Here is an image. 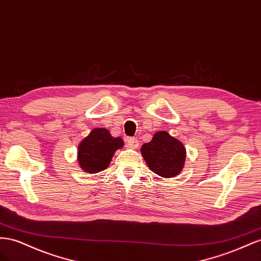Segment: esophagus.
<instances>
[{
  "instance_id": "34e87169",
  "label": "esophagus",
  "mask_w": 261,
  "mask_h": 261,
  "mask_svg": "<svg viewBox=\"0 0 261 261\" xmlns=\"http://www.w3.org/2000/svg\"><path fill=\"white\" fill-rule=\"evenodd\" d=\"M126 141V145L130 148H138L139 147V141L135 138H128L125 140Z\"/></svg>"
}]
</instances>
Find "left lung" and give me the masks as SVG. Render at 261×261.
Wrapping results in <instances>:
<instances>
[{
  "label": "left lung",
  "mask_w": 261,
  "mask_h": 261,
  "mask_svg": "<svg viewBox=\"0 0 261 261\" xmlns=\"http://www.w3.org/2000/svg\"><path fill=\"white\" fill-rule=\"evenodd\" d=\"M141 154L148 168L163 178L179 175L187 155L181 141L164 130L154 133L150 142L141 146Z\"/></svg>",
  "instance_id": "left-lung-1"
}]
</instances>
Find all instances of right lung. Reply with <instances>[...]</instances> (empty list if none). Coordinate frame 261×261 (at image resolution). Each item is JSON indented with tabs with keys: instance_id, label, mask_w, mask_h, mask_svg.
<instances>
[{
	"instance_id": "1",
	"label": "right lung",
	"mask_w": 261,
	"mask_h": 261,
	"mask_svg": "<svg viewBox=\"0 0 261 261\" xmlns=\"http://www.w3.org/2000/svg\"><path fill=\"white\" fill-rule=\"evenodd\" d=\"M123 145V140L111 136L108 129L94 128L79 143V166L85 173H99L109 166L115 152Z\"/></svg>"
}]
</instances>
